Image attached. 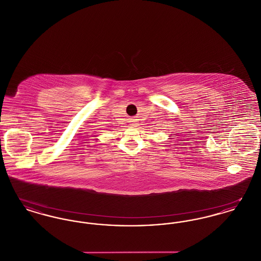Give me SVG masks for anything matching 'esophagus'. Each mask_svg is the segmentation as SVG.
Wrapping results in <instances>:
<instances>
[{"mask_svg": "<svg viewBox=\"0 0 261 261\" xmlns=\"http://www.w3.org/2000/svg\"><path fill=\"white\" fill-rule=\"evenodd\" d=\"M136 122H135V121H134V120H133V121H131V126H136Z\"/></svg>", "mask_w": 261, "mask_h": 261, "instance_id": "1", "label": "esophagus"}]
</instances>
